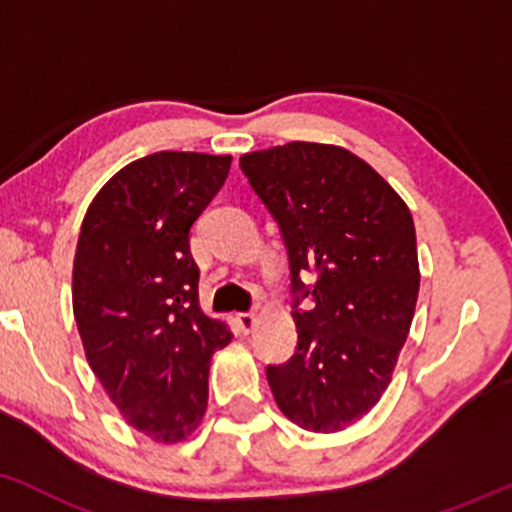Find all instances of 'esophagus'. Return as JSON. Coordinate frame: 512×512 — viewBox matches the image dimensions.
Here are the masks:
<instances>
[{
    "mask_svg": "<svg viewBox=\"0 0 512 512\" xmlns=\"http://www.w3.org/2000/svg\"><path fill=\"white\" fill-rule=\"evenodd\" d=\"M236 322H238L240 329L245 331V334H250V331L257 326V315H255V312H240V315L236 317Z\"/></svg>",
    "mask_w": 512,
    "mask_h": 512,
    "instance_id": "34e87169",
    "label": "esophagus"
}]
</instances>
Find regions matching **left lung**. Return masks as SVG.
I'll use <instances>...</instances> for the list:
<instances>
[{"mask_svg":"<svg viewBox=\"0 0 512 512\" xmlns=\"http://www.w3.org/2000/svg\"><path fill=\"white\" fill-rule=\"evenodd\" d=\"M240 169L279 221L291 264L298 348L267 367L274 400L298 427L343 432L389 389L410 334L415 221L389 181L346 147L295 140L248 152ZM307 294L316 305L300 311Z\"/></svg>","mask_w":512,"mask_h":512,"instance_id":"1","label":"left lung"}]
</instances>
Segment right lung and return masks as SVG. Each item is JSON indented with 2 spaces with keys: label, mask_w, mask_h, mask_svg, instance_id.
Wrapping results in <instances>:
<instances>
[{
  "label": "right lung",
  "mask_w": 512,
  "mask_h": 512,
  "mask_svg": "<svg viewBox=\"0 0 512 512\" xmlns=\"http://www.w3.org/2000/svg\"><path fill=\"white\" fill-rule=\"evenodd\" d=\"M231 155L155 152L90 202L73 257V317L123 420L157 443L186 441L207 412L214 350L229 324L202 312L190 226L224 186Z\"/></svg>",
  "instance_id": "add662e5"
}]
</instances>
